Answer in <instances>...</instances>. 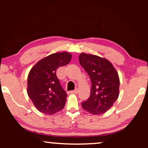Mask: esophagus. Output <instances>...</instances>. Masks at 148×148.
<instances>
[{"label":"esophagus","instance_id":"esophagus-1","mask_svg":"<svg viewBox=\"0 0 148 148\" xmlns=\"http://www.w3.org/2000/svg\"><path fill=\"white\" fill-rule=\"evenodd\" d=\"M78 89H76L75 90H74V91H70L69 92L71 94H76V93H77V92H78Z\"/></svg>","mask_w":148,"mask_h":148}]
</instances>
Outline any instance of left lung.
<instances>
[{
  "label": "left lung",
  "instance_id": "obj_1",
  "mask_svg": "<svg viewBox=\"0 0 148 148\" xmlns=\"http://www.w3.org/2000/svg\"><path fill=\"white\" fill-rule=\"evenodd\" d=\"M79 61L91 78L89 99L82 103L84 110L92 115L104 114L116 101L119 95V78L113 64L105 58L80 53Z\"/></svg>",
  "mask_w": 148,
  "mask_h": 148
}]
</instances>
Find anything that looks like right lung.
<instances>
[{"label":"right lung","mask_w":148,"mask_h":148,"mask_svg":"<svg viewBox=\"0 0 148 148\" xmlns=\"http://www.w3.org/2000/svg\"><path fill=\"white\" fill-rule=\"evenodd\" d=\"M72 54L58 52L37 62L27 78V94L36 108L47 115H53L63 108L67 94L56 75L57 69L69 63Z\"/></svg>","instance_id":"1"}]
</instances>
